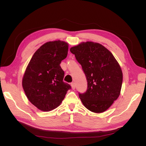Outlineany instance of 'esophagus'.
<instances>
[{
  "instance_id": "1",
  "label": "esophagus",
  "mask_w": 146,
  "mask_h": 146,
  "mask_svg": "<svg viewBox=\"0 0 146 146\" xmlns=\"http://www.w3.org/2000/svg\"><path fill=\"white\" fill-rule=\"evenodd\" d=\"M71 88H72L73 90H75V83L73 82L71 83Z\"/></svg>"
}]
</instances>
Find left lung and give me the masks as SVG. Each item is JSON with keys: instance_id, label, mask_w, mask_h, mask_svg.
<instances>
[{"instance_id": "8db88e82", "label": "left lung", "mask_w": 146, "mask_h": 146, "mask_svg": "<svg viewBox=\"0 0 146 146\" xmlns=\"http://www.w3.org/2000/svg\"><path fill=\"white\" fill-rule=\"evenodd\" d=\"M71 53L82 65L87 80V89L78 93L83 105L91 111L107 110L120 95L123 75L113 54L99 43L82 42L71 48Z\"/></svg>"}]
</instances>
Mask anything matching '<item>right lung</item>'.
<instances>
[{
	"instance_id": "1",
	"label": "right lung",
	"mask_w": 146,
	"mask_h": 146,
	"mask_svg": "<svg viewBox=\"0 0 146 146\" xmlns=\"http://www.w3.org/2000/svg\"><path fill=\"white\" fill-rule=\"evenodd\" d=\"M68 44L61 41L41 46L27 66L23 87L31 103L38 109L48 111L57 108L71 86L64 82L60 63L67 56Z\"/></svg>"
}]
</instances>
